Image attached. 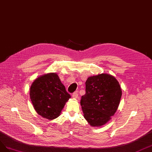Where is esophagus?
<instances>
[{"label": "esophagus", "instance_id": "esophagus-1", "mask_svg": "<svg viewBox=\"0 0 152 152\" xmlns=\"http://www.w3.org/2000/svg\"><path fill=\"white\" fill-rule=\"evenodd\" d=\"M72 97L75 99H78V94L77 92H75L72 94Z\"/></svg>", "mask_w": 152, "mask_h": 152}]
</instances>
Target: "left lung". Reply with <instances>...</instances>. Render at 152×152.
Instances as JSON below:
<instances>
[{"instance_id": "1", "label": "left lung", "mask_w": 152, "mask_h": 152, "mask_svg": "<svg viewBox=\"0 0 152 152\" xmlns=\"http://www.w3.org/2000/svg\"><path fill=\"white\" fill-rule=\"evenodd\" d=\"M85 85L86 94L80 102L84 117L91 126H101L118 109L122 97L120 86L114 76L107 74L89 77Z\"/></svg>"}]
</instances>
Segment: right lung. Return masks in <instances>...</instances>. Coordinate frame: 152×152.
I'll return each instance as SVG.
<instances>
[{
	"instance_id": "1",
	"label": "right lung",
	"mask_w": 152,
	"mask_h": 152,
	"mask_svg": "<svg viewBox=\"0 0 152 152\" xmlns=\"http://www.w3.org/2000/svg\"><path fill=\"white\" fill-rule=\"evenodd\" d=\"M30 97L34 109L43 118L53 120L60 115L71 97L57 74L49 73L33 82Z\"/></svg>"
}]
</instances>
